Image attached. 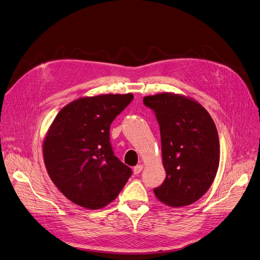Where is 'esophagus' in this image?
Returning <instances> with one entry per match:
<instances>
[{
  "instance_id": "obj_1",
  "label": "esophagus",
  "mask_w": 260,
  "mask_h": 260,
  "mask_svg": "<svg viewBox=\"0 0 260 260\" xmlns=\"http://www.w3.org/2000/svg\"><path fill=\"white\" fill-rule=\"evenodd\" d=\"M143 169V166L142 165H137L136 167H134V173L135 174H139Z\"/></svg>"
}]
</instances>
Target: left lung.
I'll use <instances>...</instances> for the list:
<instances>
[{
  "label": "left lung",
  "mask_w": 260,
  "mask_h": 260,
  "mask_svg": "<svg viewBox=\"0 0 260 260\" xmlns=\"http://www.w3.org/2000/svg\"><path fill=\"white\" fill-rule=\"evenodd\" d=\"M159 124L166 179L154 189L156 198L171 207L192 204L206 193L220 162L217 127L197 101L174 93L143 98Z\"/></svg>",
  "instance_id": "8db88e82"
}]
</instances>
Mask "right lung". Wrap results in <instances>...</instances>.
<instances>
[{
	"mask_svg": "<svg viewBox=\"0 0 260 260\" xmlns=\"http://www.w3.org/2000/svg\"><path fill=\"white\" fill-rule=\"evenodd\" d=\"M134 99L100 94L77 99L56 116L43 141V158L55 186L74 204L100 209L114 201L132 175L115 156L111 122Z\"/></svg>",
	"mask_w": 260,
	"mask_h": 260,
	"instance_id": "1",
	"label": "right lung"
}]
</instances>
